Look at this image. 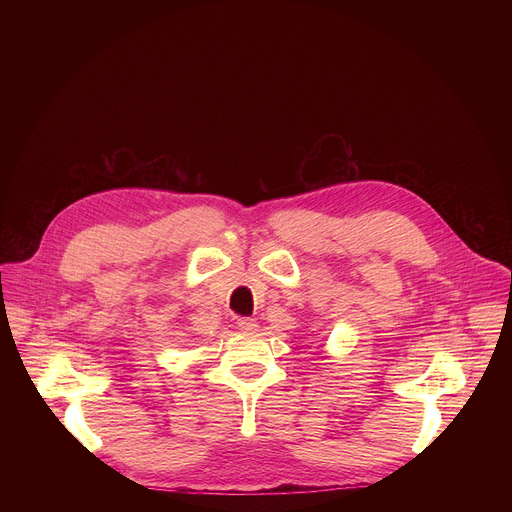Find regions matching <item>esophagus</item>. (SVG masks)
I'll return each mask as SVG.
<instances>
[{
  "mask_svg": "<svg viewBox=\"0 0 512 512\" xmlns=\"http://www.w3.org/2000/svg\"><path fill=\"white\" fill-rule=\"evenodd\" d=\"M237 328H239V332H243V334H255V332H259V324H257L253 318H239V320H237Z\"/></svg>",
  "mask_w": 512,
  "mask_h": 512,
  "instance_id": "1",
  "label": "esophagus"
}]
</instances>
